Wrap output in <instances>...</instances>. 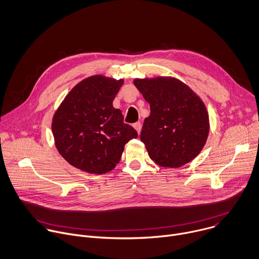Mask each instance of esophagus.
Masks as SVG:
<instances>
[{"instance_id": "34e87169", "label": "esophagus", "mask_w": 259, "mask_h": 259, "mask_svg": "<svg viewBox=\"0 0 259 259\" xmlns=\"http://www.w3.org/2000/svg\"><path fill=\"white\" fill-rule=\"evenodd\" d=\"M134 127L136 128V131L138 132V134H140L141 130H142V123L141 122H136L134 123Z\"/></svg>"}]
</instances>
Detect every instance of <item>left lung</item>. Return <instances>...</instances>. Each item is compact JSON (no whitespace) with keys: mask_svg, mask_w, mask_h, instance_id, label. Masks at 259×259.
<instances>
[{"mask_svg":"<svg viewBox=\"0 0 259 259\" xmlns=\"http://www.w3.org/2000/svg\"><path fill=\"white\" fill-rule=\"evenodd\" d=\"M150 104L141 141L150 158L163 167H180L200 153L209 133V117L201 99L172 77L135 79Z\"/></svg>","mask_w":259,"mask_h":259,"instance_id":"1","label":"left lung"}]
</instances>
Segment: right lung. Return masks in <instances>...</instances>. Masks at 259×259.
<instances>
[{
	"mask_svg": "<svg viewBox=\"0 0 259 259\" xmlns=\"http://www.w3.org/2000/svg\"><path fill=\"white\" fill-rule=\"evenodd\" d=\"M123 83L94 75L77 83L54 114L52 132L62 157L80 170L102 175L119 162L124 145L138 138L112 102Z\"/></svg>",
	"mask_w": 259,
	"mask_h": 259,
	"instance_id": "add662e5",
	"label": "right lung"
}]
</instances>
